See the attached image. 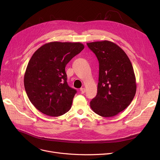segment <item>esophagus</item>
<instances>
[{"mask_svg": "<svg viewBox=\"0 0 160 160\" xmlns=\"http://www.w3.org/2000/svg\"><path fill=\"white\" fill-rule=\"evenodd\" d=\"M80 91H81V93H82V94H83V93H85L86 89H85L84 88H80Z\"/></svg>", "mask_w": 160, "mask_h": 160, "instance_id": "esophagus-1", "label": "esophagus"}]
</instances>
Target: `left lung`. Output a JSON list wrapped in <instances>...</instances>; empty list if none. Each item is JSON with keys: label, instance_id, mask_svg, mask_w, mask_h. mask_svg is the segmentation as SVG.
I'll return each instance as SVG.
<instances>
[{"label": "left lung", "instance_id": "8db88e82", "mask_svg": "<svg viewBox=\"0 0 160 160\" xmlns=\"http://www.w3.org/2000/svg\"><path fill=\"white\" fill-rule=\"evenodd\" d=\"M87 45L99 63L97 94L90 106L100 116L113 117L127 108L136 95L132 65L124 50L112 41H95Z\"/></svg>", "mask_w": 160, "mask_h": 160}]
</instances>
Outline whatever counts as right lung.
Masks as SVG:
<instances>
[{"label":"right lung","instance_id":"1","mask_svg":"<svg viewBox=\"0 0 160 160\" xmlns=\"http://www.w3.org/2000/svg\"><path fill=\"white\" fill-rule=\"evenodd\" d=\"M83 48L79 42L54 41L33 53L25 71L24 85L30 101L39 112L58 117L70 110L77 90L67 84L65 68Z\"/></svg>","mask_w":160,"mask_h":160}]
</instances>
